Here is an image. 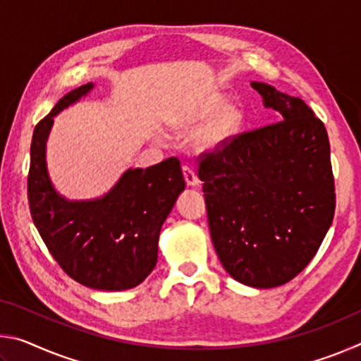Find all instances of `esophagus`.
Wrapping results in <instances>:
<instances>
[{
	"mask_svg": "<svg viewBox=\"0 0 361 361\" xmlns=\"http://www.w3.org/2000/svg\"><path fill=\"white\" fill-rule=\"evenodd\" d=\"M183 175H185V181L188 186H197L199 185V178L197 175L194 173L192 169H189L188 166L183 167Z\"/></svg>",
	"mask_w": 361,
	"mask_h": 361,
	"instance_id": "obj_1",
	"label": "esophagus"
}]
</instances>
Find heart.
<instances>
[{"label": "heart", "instance_id": "1", "mask_svg": "<svg viewBox=\"0 0 361 361\" xmlns=\"http://www.w3.org/2000/svg\"><path fill=\"white\" fill-rule=\"evenodd\" d=\"M245 113L237 105H228L221 94H209L172 116L170 126L180 133H195V145L202 151H218L242 132Z\"/></svg>", "mask_w": 361, "mask_h": 361}]
</instances>
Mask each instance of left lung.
Segmentation results:
<instances>
[{"label":"left lung","instance_id":"8db88e82","mask_svg":"<svg viewBox=\"0 0 361 361\" xmlns=\"http://www.w3.org/2000/svg\"><path fill=\"white\" fill-rule=\"evenodd\" d=\"M280 122L204 154L199 178L213 247L232 279L274 288L309 264L333 223L336 194L323 122L301 99L252 82Z\"/></svg>","mask_w":361,"mask_h":361}]
</instances>
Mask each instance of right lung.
I'll use <instances>...</instances> for the list:
<instances>
[{
    "mask_svg": "<svg viewBox=\"0 0 361 361\" xmlns=\"http://www.w3.org/2000/svg\"><path fill=\"white\" fill-rule=\"evenodd\" d=\"M94 89L87 82L57 102L35 127L30 148L28 202L41 239L60 267L87 288L121 291L149 276L157 262L164 221L185 189L176 157L148 169H129L90 200H70L49 178L46 143L54 116Z\"/></svg>",
    "mask_w": 361,
    "mask_h": 361,
    "instance_id": "add662e5",
    "label": "right lung"
}]
</instances>
